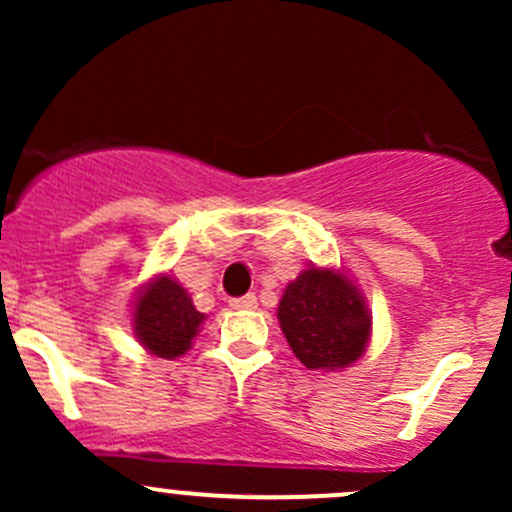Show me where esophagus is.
I'll use <instances>...</instances> for the list:
<instances>
[{"mask_svg":"<svg viewBox=\"0 0 512 512\" xmlns=\"http://www.w3.org/2000/svg\"><path fill=\"white\" fill-rule=\"evenodd\" d=\"M231 308L233 310H255L257 308V296H255V293H248V296L231 298Z\"/></svg>","mask_w":512,"mask_h":512,"instance_id":"esophagus-1","label":"esophagus"}]
</instances>
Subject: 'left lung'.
I'll use <instances>...</instances> for the list:
<instances>
[{
    "label": "left lung",
    "mask_w": 512,
    "mask_h": 512,
    "mask_svg": "<svg viewBox=\"0 0 512 512\" xmlns=\"http://www.w3.org/2000/svg\"><path fill=\"white\" fill-rule=\"evenodd\" d=\"M281 332L298 361L310 370L356 363L370 339V315L349 276L308 267L286 286L279 301Z\"/></svg>",
    "instance_id": "obj_1"
}]
</instances>
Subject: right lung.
<instances>
[{
	"mask_svg": "<svg viewBox=\"0 0 512 512\" xmlns=\"http://www.w3.org/2000/svg\"><path fill=\"white\" fill-rule=\"evenodd\" d=\"M132 315L139 344L158 358L185 354L204 322V313L170 274L158 276L139 293Z\"/></svg>",
	"mask_w": 512,
	"mask_h": 512,
	"instance_id": "right-lung-1",
	"label": "right lung"
}]
</instances>
